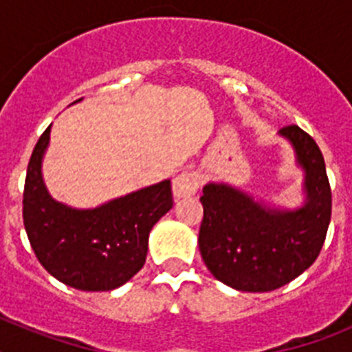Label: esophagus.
<instances>
[{"label": "esophagus", "mask_w": 352, "mask_h": 352, "mask_svg": "<svg viewBox=\"0 0 352 352\" xmlns=\"http://www.w3.org/2000/svg\"><path fill=\"white\" fill-rule=\"evenodd\" d=\"M199 185H201V176L197 173H182L173 182L174 199L178 201V199L190 197V195L197 192Z\"/></svg>", "instance_id": "1"}]
</instances>
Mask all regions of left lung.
Listing matches in <instances>:
<instances>
[{"label":"left lung","instance_id":"left-lung-1","mask_svg":"<svg viewBox=\"0 0 352 352\" xmlns=\"http://www.w3.org/2000/svg\"><path fill=\"white\" fill-rule=\"evenodd\" d=\"M301 170V201L285 208L227 182H208L199 250L222 284L243 292H268L309 270L324 243L331 192L324 158L300 126L278 130Z\"/></svg>","mask_w":352,"mask_h":352}]
</instances>
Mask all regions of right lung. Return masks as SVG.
Returning <instances> with one entry per match:
<instances>
[{"label":"right lung","instance_id":"add662e5","mask_svg":"<svg viewBox=\"0 0 352 352\" xmlns=\"http://www.w3.org/2000/svg\"><path fill=\"white\" fill-rule=\"evenodd\" d=\"M51 126L33 149L24 186L23 219L31 248L43 268L68 287L113 291L144 266L149 232L173 208L170 179L95 208L56 201L42 173Z\"/></svg>","mask_w":352,"mask_h":352}]
</instances>
